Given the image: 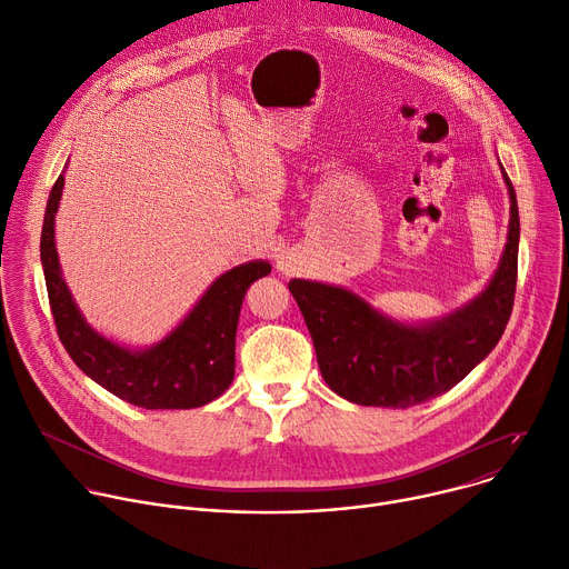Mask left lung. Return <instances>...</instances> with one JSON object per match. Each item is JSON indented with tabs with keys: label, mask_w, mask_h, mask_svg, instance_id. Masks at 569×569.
Here are the masks:
<instances>
[{
	"label": "left lung",
	"mask_w": 569,
	"mask_h": 569,
	"mask_svg": "<svg viewBox=\"0 0 569 569\" xmlns=\"http://www.w3.org/2000/svg\"><path fill=\"white\" fill-rule=\"evenodd\" d=\"M499 169L511 201L507 246L488 284L446 317L407 323L346 287L289 282L337 396L361 407L407 409L448 393L497 346L513 309L520 243L516 189L501 162Z\"/></svg>",
	"instance_id": "1"
}]
</instances>
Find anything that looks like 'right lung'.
<instances>
[{
  "label": "right lung",
  "instance_id": "right-lung-1",
  "mask_svg": "<svg viewBox=\"0 0 569 569\" xmlns=\"http://www.w3.org/2000/svg\"><path fill=\"white\" fill-rule=\"evenodd\" d=\"M66 169L47 199L40 262L58 337L74 363L123 402L142 409H197L219 398L234 377V337L243 296L271 264L252 260L221 273L187 317L158 343L129 348L97 332L81 313L56 250V212Z\"/></svg>",
  "mask_w": 569,
  "mask_h": 569
}]
</instances>
